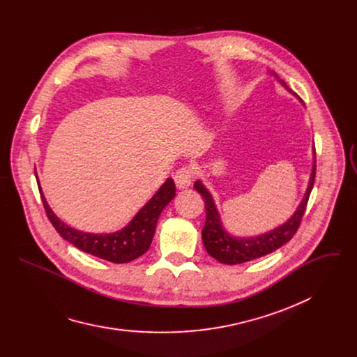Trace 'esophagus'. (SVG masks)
Instances as JSON below:
<instances>
[{"mask_svg": "<svg viewBox=\"0 0 357 357\" xmlns=\"http://www.w3.org/2000/svg\"><path fill=\"white\" fill-rule=\"evenodd\" d=\"M192 178H193V169L190 167H182L174 175V181L179 189L188 188L192 182Z\"/></svg>", "mask_w": 357, "mask_h": 357, "instance_id": "34e87169", "label": "esophagus"}]
</instances>
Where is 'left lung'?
Returning a JSON list of instances; mask_svg holds the SVG:
<instances>
[{
  "instance_id": "obj_1",
  "label": "left lung",
  "mask_w": 357,
  "mask_h": 357,
  "mask_svg": "<svg viewBox=\"0 0 357 357\" xmlns=\"http://www.w3.org/2000/svg\"><path fill=\"white\" fill-rule=\"evenodd\" d=\"M282 84L285 83L282 82ZM315 174H317V161L312 167L310 185L307 192H305L301 205L298 206L296 212L291 216V219L287 223L274 229L270 233H264L261 236L250 237V238H236L229 236L223 230L212 195L205 186L202 185L200 181L195 182V189L203 196V199H205V205H206L205 208L206 222L202 229V238L206 251L213 259H216L223 264H241V263L251 261L254 259L267 256V254L275 251L277 248L288 243L296 233L301 225V220L303 218L305 209H307L308 199L315 182Z\"/></svg>"
}]
</instances>
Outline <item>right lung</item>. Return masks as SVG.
I'll use <instances>...</instances> for the list:
<instances>
[{
  "label": "right lung",
  "instance_id": "add662e5",
  "mask_svg": "<svg viewBox=\"0 0 357 357\" xmlns=\"http://www.w3.org/2000/svg\"><path fill=\"white\" fill-rule=\"evenodd\" d=\"M38 188L47 219L65 240L79 250L91 254V256L119 264L135 260L149 248L160 215L175 196V183L171 178H168L154 197L135 215L128 226L112 234H93L79 231L61 222L50 211L39 185Z\"/></svg>",
  "mask_w": 357,
  "mask_h": 357
}]
</instances>
